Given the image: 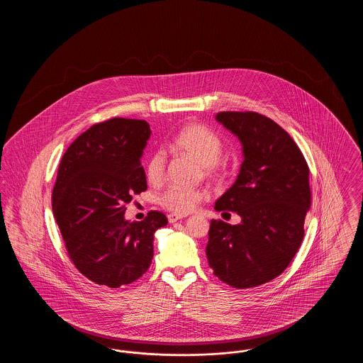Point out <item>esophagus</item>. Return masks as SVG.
Returning <instances> with one entry per match:
<instances>
[{
	"mask_svg": "<svg viewBox=\"0 0 363 363\" xmlns=\"http://www.w3.org/2000/svg\"><path fill=\"white\" fill-rule=\"evenodd\" d=\"M184 218H186V216H185V215H178V213H169V215H167V219H169L170 223H175L177 220L184 219Z\"/></svg>",
	"mask_w": 363,
	"mask_h": 363,
	"instance_id": "1",
	"label": "esophagus"
}]
</instances>
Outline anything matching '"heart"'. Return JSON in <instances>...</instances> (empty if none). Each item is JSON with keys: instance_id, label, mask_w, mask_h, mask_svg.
Listing matches in <instances>:
<instances>
[{"instance_id": "b5f03b06", "label": "heart", "mask_w": 363, "mask_h": 363, "mask_svg": "<svg viewBox=\"0 0 363 363\" xmlns=\"http://www.w3.org/2000/svg\"><path fill=\"white\" fill-rule=\"evenodd\" d=\"M175 150L191 156L201 166L206 167L208 175L220 177L225 169L218 162L223 152V143L218 135L206 126L191 123L185 126L173 140ZM166 167V157L162 151H156L148 157L145 164V177L150 184L157 185L162 182ZM206 193L200 189H190L182 186H170L159 196V204L175 213H188L204 200Z\"/></svg>"}]
</instances>
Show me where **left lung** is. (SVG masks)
Wrapping results in <instances>:
<instances>
[{
    "label": "left lung",
    "instance_id": "8db88e82",
    "mask_svg": "<svg viewBox=\"0 0 363 363\" xmlns=\"http://www.w3.org/2000/svg\"><path fill=\"white\" fill-rule=\"evenodd\" d=\"M242 144L240 174L215 209L237 212L240 225L211 220L208 264L235 289H250L279 277L303 240L311 208L309 167L291 136L253 111L216 114Z\"/></svg>",
    "mask_w": 363,
    "mask_h": 363
}]
</instances>
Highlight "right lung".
<instances>
[{"label": "right lung", "instance_id": "add662e5", "mask_svg": "<svg viewBox=\"0 0 363 363\" xmlns=\"http://www.w3.org/2000/svg\"><path fill=\"white\" fill-rule=\"evenodd\" d=\"M151 136L143 120L92 125L62 156L52 213L74 267L96 284L118 289L143 277L154 257V235L167 218L151 211L125 219V204L147 190L141 156Z\"/></svg>", "mask_w": 363, "mask_h": 363}]
</instances>
